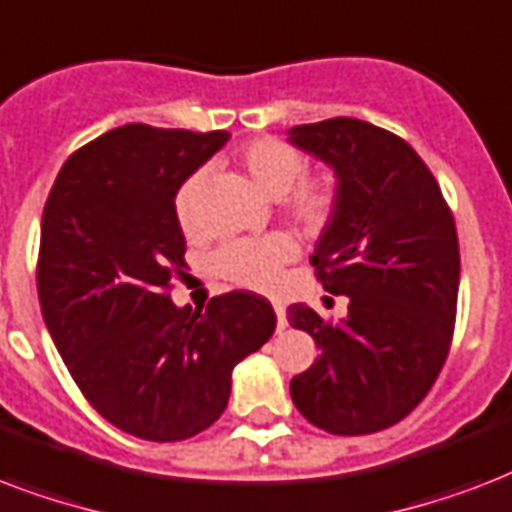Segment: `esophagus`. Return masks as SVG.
Masks as SVG:
<instances>
[{"instance_id":"obj_1","label":"esophagus","mask_w":512,"mask_h":512,"mask_svg":"<svg viewBox=\"0 0 512 512\" xmlns=\"http://www.w3.org/2000/svg\"><path fill=\"white\" fill-rule=\"evenodd\" d=\"M272 307H275V315H277V331H285V328H288V318H285V307H283V304H280V301H275Z\"/></svg>"}]
</instances>
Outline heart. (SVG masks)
Segmentation results:
<instances>
[{
	"label": "heart",
	"mask_w": 512,
	"mask_h": 512,
	"mask_svg": "<svg viewBox=\"0 0 512 512\" xmlns=\"http://www.w3.org/2000/svg\"><path fill=\"white\" fill-rule=\"evenodd\" d=\"M245 173L272 197H280V211L310 235H318L334 221L342 200V184L334 170H307V157L299 146L283 138L264 136L245 144L237 154ZM202 186L205 170H194L181 181L173 197V213L186 235L202 229ZM296 256V243L288 235L240 237L229 240L211 256L213 275L240 288L269 291L280 269Z\"/></svg>",
	"instance_id": "obj_1"
}]
</instances>
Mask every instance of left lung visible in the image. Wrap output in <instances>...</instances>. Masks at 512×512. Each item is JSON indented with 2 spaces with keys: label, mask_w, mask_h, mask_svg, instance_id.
<instances>
[{
  "label": "left lung",
  "mask_w": 512,
  "mask_h": 512,
  "mask_svg": "<svg viewBox=\"0 0 512 512\" xmlns=\"http://www.w3.org/2000/svg\"><path fill=\"white\" fill-rule=\"evenodd\" d=\"M291 141L334 165L342 184L310 261L328 293L350 299L339 323L288 307V323L320 350L291 379L293 406L326 433H379L425 400L449 358L457 224L425 160L390 130L334 117L293 128Z\"/></svg>",
  "instance_id": "8db88e82"
}]
</instances>
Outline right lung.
Listing matches in <instances>:
<instances>
[{
    "label": "right lung",
    "instance_id": "add662e5",
    "mask_svg": "<svg viewBox=\"0 0 512 512\" xmlns=\"http://www.w3.org/2000/svg\"><path fill=\"white\" fill-rule=\"evenodd\" d=\"M227 130L114 128L63 162L39 237L42 318L87 403L122 433L186 441L224 414L232 368L275 331L253 291L170 301L186 240L173 197Z\"/></svg>",
    "mask_w": 512,
    "mask_h": 512
}]
</instances>
